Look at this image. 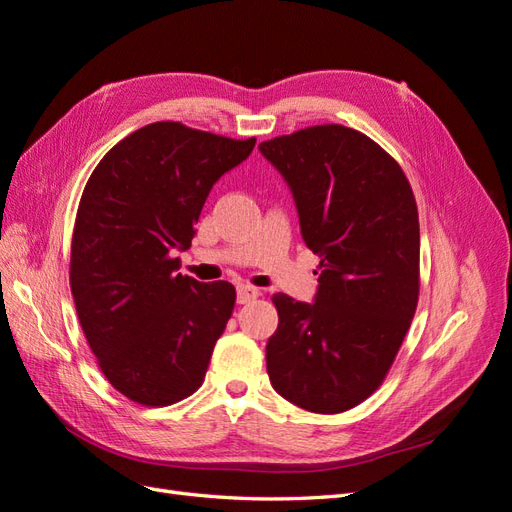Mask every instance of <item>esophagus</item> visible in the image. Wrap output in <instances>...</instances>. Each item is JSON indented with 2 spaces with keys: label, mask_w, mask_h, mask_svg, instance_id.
I'll list each match as a JSON object with an SVG mask.
<instances>
[{
  "label": "esophagus",
  "mask_w": 512,
  "mask_h": 512,
  "mask_svg": "<svg viewBox=\"0 0 512 512\" xmlns=\"http://www.w3.org/2000/svg\"><path fill=\"white\" fill-rule=\"evenodd\" d=\"M260 294V290L258 288H254V286H239L237 288V303L239 305H245V303H250V301H254L256 297Z\"/></svg>",
  "instance_id": "esophagus-1"
}]
</instances>
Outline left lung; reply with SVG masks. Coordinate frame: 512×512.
I'll use <instances>...</instances> for the list:
<instances>
[{
    "label": "left lung",
    "mask_w": 512,
    "mask_h": 512,
    "mask_svg": "<svg viewBox=\"0 0 512 512\" xmlns=\"http://www.w3.org/2000/svg\"><path fill=\"white\" fill-rule=\"evenodd\" d=\"M320 256L314 303L273 294V389L318 414L359 406L382 384L418 301V211L404 170L369 136L314 126L260 143Z\"/></svg>",
    "instance_id": "1"
}]
</instances>
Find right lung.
<instances>
[{
    "label": "right lung",
    "mask_w": 512,
    "mask_h": 512,
    "mask_svg": "<svg viewBox=\"0 0 512 512\" xmlns=\"http://www.w3.org/2000/svg\"><path fill=\"white\" fill-rule=\"evenodd\" d=\"M256 138L232 141L158 121L91 173L76 213L70 288L106 380L143 406L190 397L235 307V286L177 273L205 200Z\"/></svg>",
    "instance_id": "right-lung-1"
}]
</instances>
